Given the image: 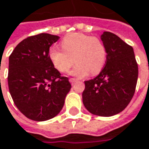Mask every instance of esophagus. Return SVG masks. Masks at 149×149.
<instances>
[{
    "label": "esophagus",
    "instance_id": "esophagus-1",
    "mask_svg": "<svg viewBox=\"0 0 149 149\" xmlns=\"http://www.w3.org/2000/svg\"><path fill=\"white\" fill-rule=\"evenodd\" d=\"M69 81L71 84H74L77 81V80L75 78H69Z\"/></svg>",
    "mask_w": 149,
    "mask_h": 149
}]
</instances>
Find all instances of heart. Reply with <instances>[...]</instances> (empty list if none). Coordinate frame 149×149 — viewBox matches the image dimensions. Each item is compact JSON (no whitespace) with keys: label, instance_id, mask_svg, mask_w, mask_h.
<instances>
[{"label":"heart","instance_id":"1","mask_svg":"<svg viewBox=\"0 0 149 149\" xmlns=\"http://www.w3.org/2000/svg\"><path fill=\"white\" fill-rule=\"evenodd\" d=\"M62 49L51 47L49 58L54 68L61 73H67L75 63L71 74L79 78L86 76L89 72L97 74L106 62V49L97 37L82 33H71L61 42Z\"/></svg>","mask_w":149,"mask_h":149}]
</instances>
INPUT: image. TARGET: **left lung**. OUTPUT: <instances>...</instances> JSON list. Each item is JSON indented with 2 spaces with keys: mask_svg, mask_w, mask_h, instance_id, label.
Here are the masks:
<instances>
[{
  "mask_svg": "<svg viewBox=\"0 0 149 149\" xmlns=\"http://www.w3.org/2000/svg\"><path fill=\"white\" fill-rule=\"evenodd\" d=\"M101 40L106 49V62L98 76L85 81L82 101L92 114L111 117L123 111L132 100L138 65L133 48L119 37L104 31Z\"/></svg>",
  "mask_w": 149,
  "mask_h": 149,
  "instance_id": "left-lung-1",
  "label": "left lung"
}]
</instances>
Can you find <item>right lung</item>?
Segmentation results:
<instances>
[{"label":"right lung","instance_id":"1","mask_svg":"<svg viewBox=\"0 0 149 149\" xmlns=\"http://www.w3.org/2000/svg\"><path fill=\"white\" fill-rule=\"evenodd\" d=\"M58 39L48 33L28 37L9 56L10 94L19 111L34 121L56 117L71 88L68 78L62 76L49 58V47Z\"/></svg>","mask_w":149,"mask_h":149}]
</instances>
